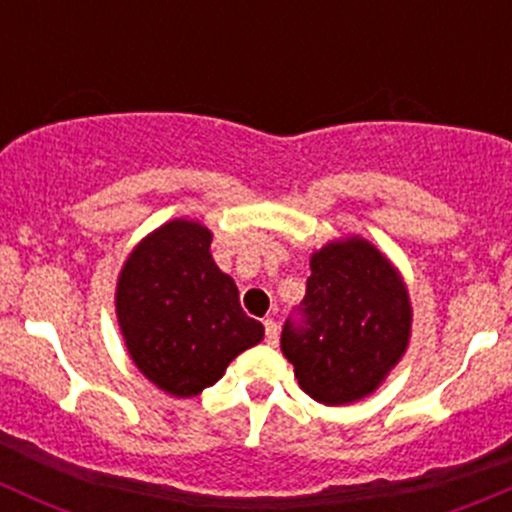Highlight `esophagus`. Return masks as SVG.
Returning a JSON list of instances; mask_svg holds the SVG:
<instances>
[{
  "label": "esophagus",
  "instance_id": "esophagus-1",
  "mask_svg": "<svg viewBox=\"0 0 512 512\" xmlns=\"http://www.w3.org/2000/svg\"><path fill=\"white\" fill-rule=\"evenodd\" d=\"M265 342L270 347H277V342H280V329H277V324L272 319H265Z\"/></svg>",
  "mask_w": 512,
  "mask_h": 512
}]
</instances>
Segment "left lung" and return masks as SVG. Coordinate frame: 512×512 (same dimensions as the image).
<instances>
[{"label": "left lung", "mask_w": 512, "mask_h": 512, "mask_svg": "<svg viewBox=\"0 0 512 512\" xmlns=\"http://www.w3.org/2000/svg\"><path fill=\"white\" fill-rule=\"evenodd\" d=\"M302 322L282 329V354L304 394L344 406L374 394L409 349V289L394 262L364 237L327 242L309 257Z\"/></svg>", "instance_id": "obj_1"}]
</instances>
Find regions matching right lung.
Masks as SVG:
<instances>
[{"instance_id":"obj_1","label":"right lung","mask_w":512,"mask_h":512,"mask_svg":"<svg viewBox=\"0 0 512 512\" xmlns=\"http://www.w3.org/2000/svg\"><path fill=\"white\" fill-rule=\"evenodd\" d=\"M213 232L175 218L143 237L116 282V317L133 364L160 391L198 396L265 327L240 307L235 282L210 255Z\"/></svg>"}]
</instances>
